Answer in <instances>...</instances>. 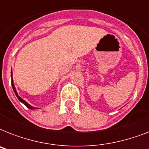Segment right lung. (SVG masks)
<instances>
[{"label": "right lung", "mask_w": 149, "mask_h": 149, "mask_svg": "<svg viewBox=\"0 0 149 149\" xmlns=\"http://www.w3.org/2000/svg\"><path fill=\"white\" fill-rule=\"evenodd\" d=\"M11 72H12V71H11ZM11 75H12V72H11ZM11 86H12V88H13V90H14V92H15V93L16 94V96H17V99L19 100L20 101L22 102V104H24V105H25V106H26L27 107H28V108H29V109H31V110H35V109H36V107H34L31 106L30 104H28V103H27L25 100H24L22 99V98L20 97L19 96H18V94H17V91H16V89H15V85H14V82H13V79H11Z\"/></svg>", "instance_id": "right-lung-1"}]
</instances>
